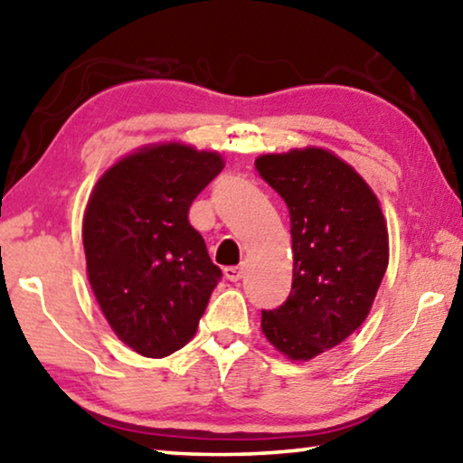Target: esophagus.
<instances>
[{
    "instance_id": "34e87169",
    "label": "esophagus",
    "mask_w": 463,
    "mask_h": 463,
    "mask_svg": "<svg viewBox=\"0 0 463 463\" xmlns=\"http://www.w3.org/2000/svg\"><path fill=\"white\" fill-rule=\"evenodd\" d=\"M223 273L230 281H240L244 277V267H225Z\"/></svg>"
}]
</instances>
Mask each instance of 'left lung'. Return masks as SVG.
Wrapping results in <instances>:
<instances>
[{
  "label": "left lung",
  "instance_id": "1",
  "mask_svg": "<svg viewBox=\"0 0 463 463\" xmlns=\"http://www.w3.org/2000/svg\"><path fill=\"white\" fill-rule=\"evenodd\" d=\"M254 165L288 204L294 252L291 291L262 310V333L289 360H310L371 312L389 262L385 217L362 175L325 148L262 155Z\"/></svg>",
  "mask_w": 463,
  "mask_h": 463
}]
</instances>
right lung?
Listing matches in <instances>:
<instances>
[{"instance_id":"obj_1","label":"right lung","mask_w":463,"mask_h":463,"mask_svg":"<svg viewBox=\"0 0 463 463\" xmlns=\"http://www.w3.org/2000/svg\"><path fill=\"white\" fill-rule=\"evenodd\" d=\"M223 165L217 153L163 142L119 159L89 198L82 244L90 288L113 333L146 358L194 337L222 279L188 211Z\"/></svg>"}]
</instances>
